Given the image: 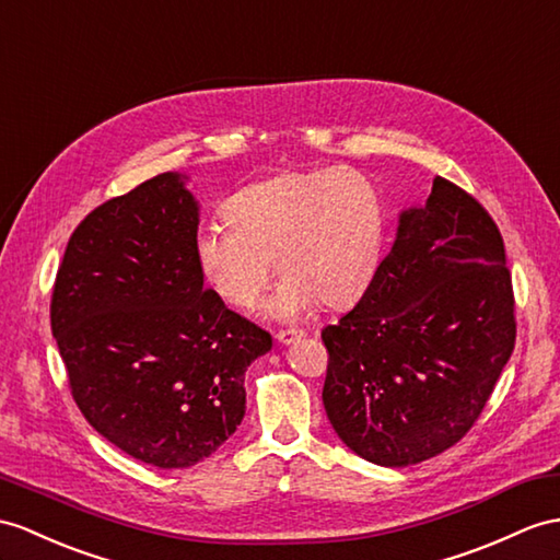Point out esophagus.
<instances>
[{"label":"esophagus","mask_w":560,"mask_h":560,"mask_svg":"<svg viewBox=\"0 0 560 560\" xmlns=\"http://www.w3.org/2000/svg\"><path fill=\"white\" fill-rule=\"evenodd\" d=\"M304 337V330H299V327H284V330H278L276 339L282 345H292L294 339H302Z\"/></svg>","instance_id":"esophagus-1"}]
</instances>
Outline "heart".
<instances>
[{"label": "heart", "instance_id": "b5f03b06", "mask_svg": "<svg viewBox=\"0 0 560 560\" xmlns=\"http://www.w3.org/2000/svg\"><path fill=\"white\" fill-rule=\"evenodd\" d=\"M223 218L201 230L195 252L215 296L235 311L256 306L270 261L282 278L270 302L276 316H296L313 302H357L380 264L383 201L353 168L294 171L247 185L225 201Z\"/></svg>", "mask_w": 560, "mask_h": 560}]
</instances>
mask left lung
<instances>
[{
    "label": "left lung",
    "mask_w": 560,
    "mask_h": 560,
    "mask_svg": "<svg viewBox=\"0 0 560 560\" xmlns=\"http://www.w3.org/2000/svg\"><path fill=\"white\" fill-rule=\"evenodd\" d=\"M325 413L351 452L404 468L466 438L515 347V296L494 218L434 177L399 218L359 304L323 327Z\"/></svg>",
    "instance_id": "obj_1"
}]
</instances>
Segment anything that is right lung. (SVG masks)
I'll list each match as a JSON object with an SVG mask.
<instances>
[{"label": "right lung", "mask_w": 560, "mask_h": 560, "mask_svg": "<svg viewBox=\"0 0 560 560\" xmlns=\"http://www.w3.org/2000/svg\"><path fill=\"white\" fill-rule=\"evenodd\" d=\"M199 209L161 173L73 230L51 290V335L90 425L156 468H189L237 430L244 371L272 339L203 288Z\"/></svg>", "instance_id": "obj_1"}]
</instances>
